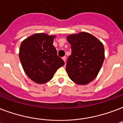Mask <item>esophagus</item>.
Segmentation results:
<instances>
[{
    "label": "esophagus",
    "instance_id": "34e87169",
    "mask_svg": "<svg viewBox=\"0 0 123 123\" xmlns=\"http://www.w3.org/2000/svg\"><path fill=\"white\" fill-rule=\"evenodd\" d=\"M62 59H63V61H64V62H66V56L63 57H62Z\"/></svg>",
    "mask_w": 123,
    "mask_h": 123
}]
</instances>
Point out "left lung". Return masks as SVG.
Returning a JSON list of instances; mask_svg holds the SVG:
<instances>
[{"label": "left lung", "mask_w": 123, "mask_h": 123, "mask_svg": "<svg viewBox=\"0 0 123 123\" xmlns=\"http://www.w3.org/2000/svg\"><path fill=\"white\" fill-rule=\"evenodd\" d=\"M67 40L71 48L66 66L69 79L79 85L88 84L96 77L105 59L103 43L86 32L68 35Z\"/></svg>", "instance_id": "left-lung-1"}]
</instances>
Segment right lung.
<instances>
[{"label": "right lung", "instance_id": "add662e5", "mask_svg": "<svg viewBox=\"0 0 123 123\" xmlns=\"http://www.w3.org/2000/svg\"><path fill=\"white\" fill-rule=\"evenodd\" d=\"M56 36L36 33L24 39L20 44L19 57L25 73L36 83H46L53 78L64 62L58 57L53 45Z\"/></svg>", "mask_w": 123, "mask_h": 123}]
</instances>
